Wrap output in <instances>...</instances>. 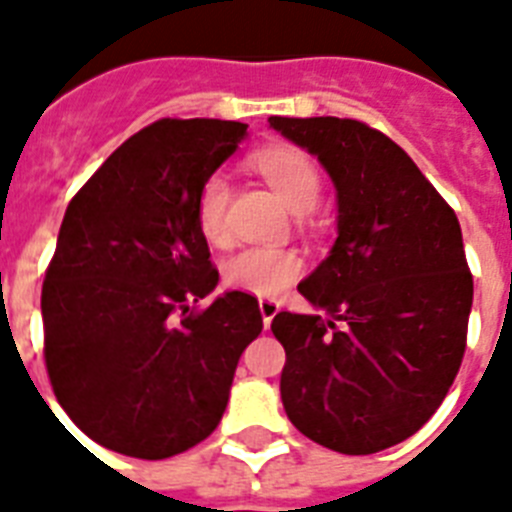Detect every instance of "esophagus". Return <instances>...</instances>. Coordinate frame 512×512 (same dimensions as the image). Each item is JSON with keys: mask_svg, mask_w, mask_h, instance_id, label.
Returning a JSON list of instances; mask_svg holds the SVG:
<instances>
[{"mask_svg": "<svg viewBox=\"0 0 512 512\" xmlns=\"http://www.w3.org/2000/svg\"><path fill=\"white\" fill-rule=\"evenodd\" d=\"M257 307H260V315H263L265 328H270V322H273V317L278 315L281 304H278L276 299H260V302H257Z\"/></svg>", "mask_w": 512, "mask_h": 512, "instance_id": "obj_1", "label": "esophagus"}]
</instances>
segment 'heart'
I'll return each mask as SVG.
<instances>
[{"label":"heart","mask_w":512,"mask_h":512,"mask_svg":"<svg viewBox=\"0 0 512 512\" xmlns=\"http://www.w3.org/2000/svg\"><path fill=\"white\" fill-rule=\"evenodd\" d=\"M252 163L291 213L302 216L315 208L322 182L315 161L307 153L294 148H268L260 150ZM229 195V179L213 174L205 179L197 197V223L210 244H223L229 239ZM299 273L302 260L283 247H247L236 252L223 268L229 286L260 296H278Z\"/></svg>","instance_id":"heart-1"}]
</instances>
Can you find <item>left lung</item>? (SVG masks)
I'll use <instances>...</instances> for the list:
<instances>
[{
  "label": "left lung",
  "mask_w": 512,
  "mask_h": 512,
  "mask_svg": "<svg viewBox=\"0 0 512 512\" xmlns=\"http://www.w3.org/2000/svg\"><path fill=\"white\" fill-rule=\"evenodd\" d=\"M336 187L338 236L299 291L315 315L278 312L281 401L317 445L369 455L424 427L448 395L474 278L461 223L409 153L356 119L270 117Z\"/></svg>",
  "instance_id": "1"
}]
</instances>
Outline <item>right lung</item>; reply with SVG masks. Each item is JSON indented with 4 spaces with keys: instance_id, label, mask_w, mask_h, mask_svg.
<instances>
[{
    "instance_id": "1",
    "label": "right lung",
    "mask_w": 512,
    "mask_h": 512,
    "mask_svg": "<svg viewBox=\"0 0 512 512\" xmlns=\"http://www.w3.org/2000/svg\"><path fill=\"white\" fill-rule=\"evenodd\" d=\"M244 137L242 122L161 119L67 205L41 291L46 369L67 416L103 448L161 461L203 442L263 330L244 291L190 309L218 286L197 197Z\"/></svg>"
}]
</instances>
